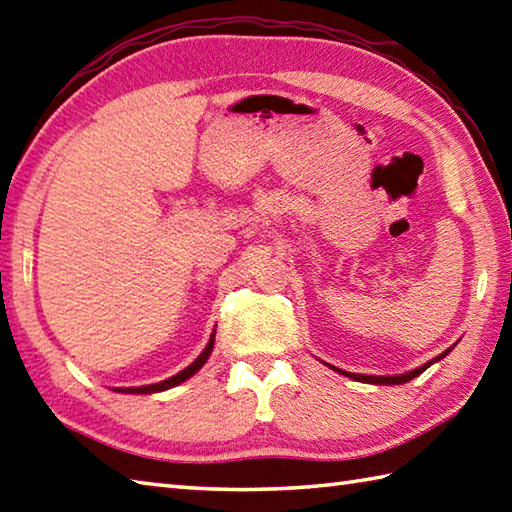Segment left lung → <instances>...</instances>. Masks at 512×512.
Returning a JSON list of instances; mask_svg holds the SVG:
<instances>
[{
	"mask_svg": "<svg viewBox=\"0 0 512 512\" xmlns=\"http://www.w3.org/2000/svg\"><path fill=\"white\" fill-rule=\"evenodd\" d=\"M453 350V347H449L447 352H442L440 356H436L433 358V361H429V363H424V365H420V367H416V369H411V372H405V374H400V376H365V374H350V372H343V369H336L334 365H330V369H334V372H339V374H343V376H350V378H354V380H358V383H372V385H402V383H409L411 378H416V376H420L424 369L427 367H431L433 363H438L440 358H444L447 356L449 352ZM328 365V363H325Z\"/></svg>",
	"mask_w": 512,
	"mask_h": 512,
	"instance_id": "8db88e82",
	"label": "left lung"
}]
</instances>
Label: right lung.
I'll return each mask as SVG.
<instances>
[{"mask_svg":"<svg viewBox=\"0 0 512 512\" xmlns=\"http://www.w3.org/2000/svg\"><path fill=\"white\" fill-rule=\"evenodd\" d=\"M213 343H215V330H213V334H211V339H209V343H206V347H204V352L195 358V361L189 365V367H184L182 372H178L176 376H171V378H167V380H160V383H156V385H145V387H121V389H114V391H121V394H156V391H165V389H171V387H176V385H180V383H184V380H189L195 372H198V369L206 363V358L211 356V352H213Z\"/></svg>","mask_w":512,"mask_h":512,"instance_id":"1","label":"right lung"}]
</instances>
